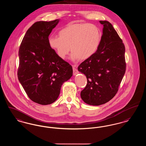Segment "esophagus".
Here are the masks:
<instances>
[{
    "label": "esophagus",
    "instance_id": "34e87169",
    "mask_svg": "<svg viewBox=\"0 0 146 146\" xmlns=\"http://www.w3.org/2000/svg\"><path fill=\"white\" fill-rule=\"evenodd\" d=\"M73 75L76 76L78 73V71L76 69V66L75 65H73Z\"/></svg>",
    "mask_w": 146,
    "mask_h": 146
}]
</instances>
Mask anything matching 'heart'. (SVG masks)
<instances>
[{
	"mask_svg": "<svg viewBox=\"0 0 146 146\" xmlns=\"http://www.w3.org/2000/svg\"><path fill=\"white\" fill-rule=\"evenodd\" d=\"M58 34L59 36H50L48 44L62 60L66 59L70 49L72 60L91 58L97 51L102 40L100 30L93 24H68L59 31Z\"/></svg>",
	"mask_w": 146,
	"mask_h": 146,
	"instance_id": "heart-1",
	"label": "heart"
}]
</instances>
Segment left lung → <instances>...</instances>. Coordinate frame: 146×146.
<instances>
[{
    "label": "left lung",
    "mask_w": 146,
    "mask_h": 146,
    "mask_svg": "<svg viewBox=\"0 0 146 146\" xmlns=\"http://www.w3.org/2000/svg\"><path fill=\"white\" fill-rule=\"evenodd\" d=\"M99 22L103 29L99 48L78 68L88 80L81 98L88 105L96 106L105 104L116 95L126 69L122 40L110 22Z\"/></svg>",
    "instance_id": "1"
}]
</instances>
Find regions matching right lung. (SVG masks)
<instances>
[{
    "mask_svg": "<svg viewBox=\"0 0 146 146\" xmlns=\"http://www.w3.org/2000/svg\"><path fill=\"white\" fill-rule=\"evenodd\" d=\"M60 19L39 21L24 35L19 49L18 80L30 99L41 105L54 103L62 84L73 74L71 65L49 47L48 37Z\"/></svg>",
    "mask_w": 146,
    "mask_h": 146,
    "instance_id": "right-lung-1",
    "label": "right lung"
}]
</instances>
